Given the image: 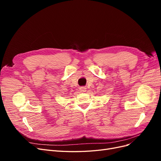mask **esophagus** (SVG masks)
<instances>
[{
    "mask_svg": "<svg viewBox=\"0 0 161 161\" xmlns=\"http://www.w3.org/2000/svg\"><path fill=\"white\" fill-rule=\"evenodd\" d=\"M80 91L81 92H86V87H85V86H81V87H80Z\"/></svg>",
    "mask_w": 161,
    "mask_h": 161,
    "instance_id": "34e87169",
    "label": "esophagus"
}]
</instances>
